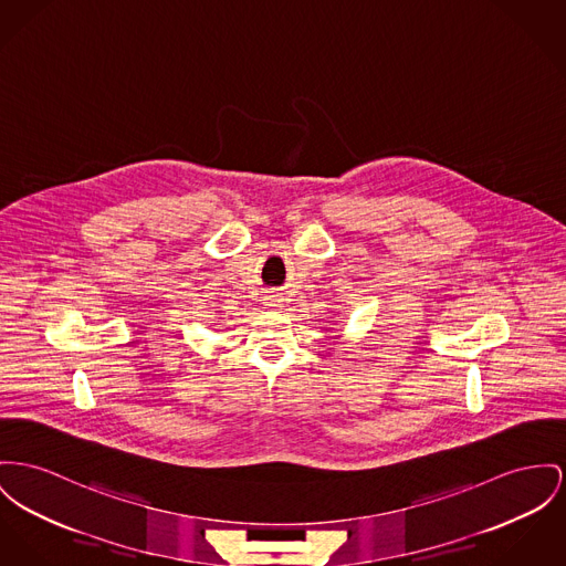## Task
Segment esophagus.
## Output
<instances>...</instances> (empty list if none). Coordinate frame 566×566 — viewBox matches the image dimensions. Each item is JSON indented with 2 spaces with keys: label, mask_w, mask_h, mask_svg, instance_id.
I'll list each match as a JSON object with an SVG mask.
<instances>
[{
  "label": "esophagus",
  "mask_w": 566,
  "mask_h": 566,
  "mask_svg": "<svg viewBox=\"0 0 566 566\" xmlns=\"http://www.w3.org/2000/svg\"><path fill=\"white\" fill-rule=\"evenodd\" d=\"M268 306H281V298L279 296H272V298H268Z\"/></svg>",
  "instance_id": "obj_1"
}]
</instances>
